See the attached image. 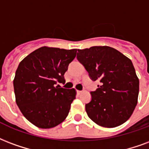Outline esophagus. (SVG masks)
<instances>
[{
    "label": "esophagus",
    "mask_w": 149,
    "mask_h": 149,
    "mask_svg": "<svg viewBox=\"0 0 149 149\" xmlns=\"http://www.w3.org/2000/svg\"><path fill=\"white\" fill-rule=\"evenodd\" d=\"M77 91L78 94H81V93L83 92V91H79V90H77Z\"/></svg>",
    "instance_id": "1"
}]
</instances>
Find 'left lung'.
I'll return each mask as SVG.
<instances>
[{
	"label": "left lung",
	"instance_id": "1",
	"mask_svg": "<svg viewBox=\"0 0 149 149\" xmlns=\"http://www.w3.org/2000/svg\"><path fill=\"white\" fill-rule=\"evenodd\" d=\"M77 58L91 80L100 83L91 92V102L85 105L89 118L106 128L126 122L136 107L139 94V79L130 59L107 46L78 49Z\"/></svg>",
	"mask_w": 149,
	"mask_h": 149
}]
</instances>
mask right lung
<instances>
[{
	"instance_id": "1",
	"label": "right lung",
	"mask_w": 149,
	"mask_h": 149,
	"mask_svg": "<svg viewBox=\"0 0 149 149\" xmlns=\"http://www.w3.org/2000/svg\"><path fill=\"white\" fill-rule=\"evenodd\" d=\"M77 49L42 47L20 61L13 80L16 102L26 118L41 129L59 125L76 99L74 88H61Z\"/></svg>"
}]
</instances>
